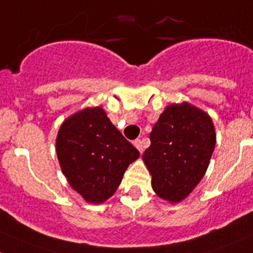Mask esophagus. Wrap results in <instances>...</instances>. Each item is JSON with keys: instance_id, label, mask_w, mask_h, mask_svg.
Returning <instances> with one entry per match:
<instances>
[{"instance_id": "1", "label": "esophagus", "mask_w": 253, "mask_h": 253, "mask_svg": "<svg viewBox=\"0 0 253 253\" xmlns=\"http://www.w3.org/2000/svg\"><path fill=\"white\" fill-rule=\"evenodd\" d=\"M133 145L134 147L137 148L141 153L143 152V148H145V145H143V141L142 140H134L133 141Z\"/></svg>"}]
</instances>
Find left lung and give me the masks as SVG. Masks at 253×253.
<instances>
[{
  "label": "left lung",
  "mask_w": 253,
  "mask_h": 253,
  "mask_svg": "<svg viewBox=\"0 0 253 253\" xmlns=\"http://www.w3.org/2000/svg\"><path fill=\"white\" fill-rule=\"evenodd\" d=\"M142 160L153 191L169 204L183 201L207 171L216 145L210 115L188 102L172 103L160 115L150 133Z\"/></svg>",
  "instance_id": "1"
}]
</instances>
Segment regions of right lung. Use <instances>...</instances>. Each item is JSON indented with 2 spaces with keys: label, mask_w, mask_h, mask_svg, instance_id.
<instances>
[{
  "label": "right lung",
  "mask_w": 253,
  "mask_h": 253,
  "mask_svg": "<svg viewBox=\"0 0 253 253\" xmlns=\"http://www.w3.org/2000/svg\"><path fill=\"white\" fill-rule=\"evenodd\" d=\"M56 153L71 187L93 205L107 201L129 164L140 157L100 106L84 108L62 122Z\"/></svg>",
  "instance_id": "add662e5"
}]
</instances>
